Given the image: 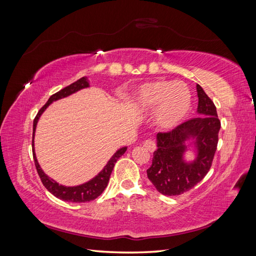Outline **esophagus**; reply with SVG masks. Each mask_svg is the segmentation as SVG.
Masks as SVG:
<instances>
[{
  "mask_svg": "<svg viewBox=\"0 0 256 256\" xmlns=\"http://www.w3.org/2000/svg\"><path fill=\"white\" fill-rule=\"evenodd\" d=\"M143 147H144L146 150H148L150 152H154V150H156V148H157L156 143H154L152 140H146L143 143Z\"/></svg>",
  "mask_w": 256,
  "mask_h": 256,
  "instance_id": "obj_1",
  "label": "esophagus"
}]
</instances>
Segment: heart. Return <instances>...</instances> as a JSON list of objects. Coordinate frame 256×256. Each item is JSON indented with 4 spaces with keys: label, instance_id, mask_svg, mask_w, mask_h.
<instances>
[{
    "label": "heart",
    "instance_id": "b5f03b06",
    "mask_svg": "<svg viewBox=\"0 0 256 256\" xmlns=\"http://www.w3.org/2000/svg\"><path fill=\"white\" fill-rule=\"evenodd\" d=\"M132 104L140 112L154 111V122L164 129L176 127L191 109V92L182 81L157 80L143 84L132 96Z\"/></svg>",
    "mask_w": 256,
    "mask_h": 256
}]
</instances>
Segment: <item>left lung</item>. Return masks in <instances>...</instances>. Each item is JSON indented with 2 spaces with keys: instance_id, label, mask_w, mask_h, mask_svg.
Masks as SVG:
<instances>
[{
  "instance_id": "8db88e82",
  "label": "left lung",
  "mask_w": 256,
  "mask_h": 256,
  "mask_svg": "<svg viewBox=\"0 0 256 256\" xmlns=\"http://www.w3.org/2000/svg\"><path fill=\"white\" fill-rule=\"evenodd\" d=\"M198 116L180 124L168 132L157 134V150L147 177L164 196H180L198 184L212 166L218 145L221 122L216 106L204 90L196 84ZM193 140L197 158L186 162L183 154L188 149L185 142Z\"/></svg>"
}]
</instances>
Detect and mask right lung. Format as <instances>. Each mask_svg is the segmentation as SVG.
I'll use <instances>...</instances> for the list:
<instances>
[{
  "instance_id": "1",
  "label": "right lung",
  "mask_w": 256,
  "mask_h": 256,
  "mask_svg": "<svg viewBox=\"0 0 256 256\" xmlns=\"http://www.w3.org/2000/svg\"><path fill=\"white\" fill-rule=\"evenodd\" d=\"M88 86H90V84H88V78L86 76H83V78L79 79L78 81L74 82L72 84L68 85V86L64 88L63 90H60V92H56V94H53L49 98L47 104H46L40 110V112L37 113L36 118L34 120V122H33L32 147H33V158L35 161V166L37 170V173H38V175H40V180L44 187L47 188V190L50 193H52L54 196L63 200H65V202L85 203V202H90V200L97 198L104 192V190L108 186V182H109L111 173H112L113 168L115 166V162L118 161L122 154H125V152L127 150V147H122V148H120L118 152H116L112 156V158L108 161L106 166L102 168V171L100 172L98 175H96L94 178H92V180H88V182L79 184V186H74V187H66V186L60 184L56 180H53L52 178H50L49 176H47L44 173L40 164H38L36 154H35V150H34V136H35V130H36V125L38 122V120H40V115L44 112V110L47 109V108L53 102H56V100H58V99L65 98L69 95L74 94V92H78L82 88H86Z\"/></svg>"
}]
</instances>
